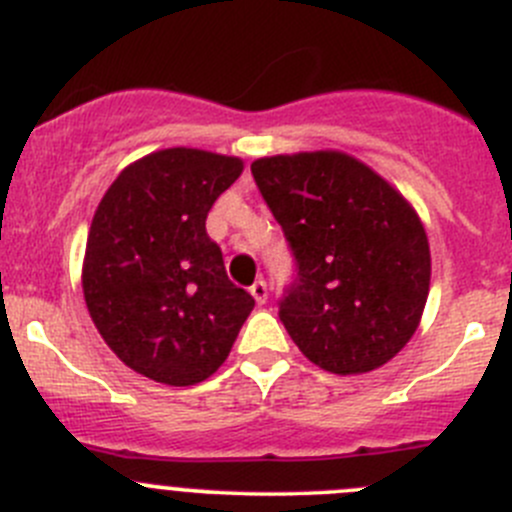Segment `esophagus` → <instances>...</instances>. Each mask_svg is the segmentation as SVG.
I'll return each mask as SVG.
<instances>
[{"label": "esophagus", "mask_w": 512, "mask_h": 512, "mask_svg": "<svg viewBox=\"0 0 512 512\" xmlns=\"http://www.w3.org/2000/svg\"><path fill=\"white\" fill-rule=\"evenodd\" d=\"M250 294L255 297L257 304H265L267 302V282L265 280H257L255 285L250 287Z\"/></svg>", "instance_id": "34e87169"}]
</instances>
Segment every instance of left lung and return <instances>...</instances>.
<instances>
[{"mask_svg": "<svg viewBox=\"0 0 512 512\" xmlns=\"http://www.w3.org/2000/svg\"><path fill=\"white\" fill-rule=\"evenodd\" d=\"M252 178L294 257L280 319L299 352L342 376L394 359L414 337L431 285L416 210L339 151L260 158Z\"/></svg>", "mask_w": 512, "mask_h": 512, "instance_id": "1", "label": "left lung"}]
</instances>
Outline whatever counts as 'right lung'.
<instances>
[{"label":"right lung","mask_w":512,"mask_h":512,"mask_svg":"<svg viewBox=\"0 0 512 512\" xmlns=\"http://www.w3.org/2000/svg\"><path fill=\"white\" fill-rule=\"evenodd\" d=\"M240 173V158L165 148L128 165L91 220L86 307L113 354L158 384L215 374L255 307L205 230Z\"/></svg>","instance_id":"right-lung-1"}]
</instances>
